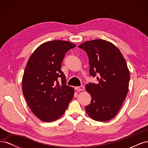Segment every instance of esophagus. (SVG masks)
Listing matches in <instances>:
<instances>
[{
  "label": "esophagus",
  "mask_w": 148,
  "mask_h": 148,
  "mask_svg": "<svg viewBox=\"0 0 148 148\" xmlns=\"http://www.w3.org/2000/svg\"><path fill=\"white\" fill-rule=\"evenodd\" d=\"M84 87L83 86L75 87V89L77 91H83V90H84Z\"/></svg>",
  "instance_id": "1"
}]
</instances>
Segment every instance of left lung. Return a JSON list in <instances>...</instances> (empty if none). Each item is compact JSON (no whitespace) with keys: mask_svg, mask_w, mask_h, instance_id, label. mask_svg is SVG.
<instances>
[{"mask_svg":"<svg viewBox=\"0 0 148 148\" xmlns=\"http://www.w3.org/2000/svg\"><path fill=\"white\" fill-rule=\"evenodd\" d=\"M78 47L86 52L89 74L97 80L86 85L92 99L85 110L93 120H110L117 114L128 93L130 72L127 62L119 49L105 40L88 41Z\"/></svg>","mask_w":148,"mask_h":148,"instance_id":"1","label":"left lung"}]
</instances>
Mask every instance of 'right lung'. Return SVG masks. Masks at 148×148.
<instances>
[{"label":"right lung","mask_w":148,"mask_h":148,"mask_svg":"<svg viewBox=\"0 0 148 148\" xmlns=\"http://www.w3.org/2000/svg\"><path fill=\"white\" fill-rule=\"evenodd\" d=\"M75 47L60 40L45 42L36 49L26 64L23 93L33 113L44 122L60 118L73 97V88L66 84L61 67L65 53Z\"/></svg>","instance_id":"right-lung-1"}]
</instances>
